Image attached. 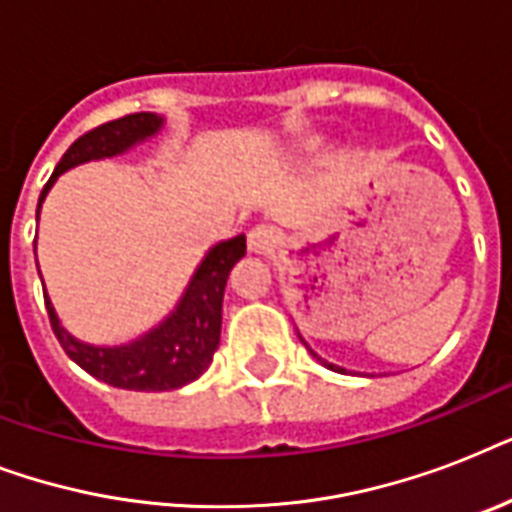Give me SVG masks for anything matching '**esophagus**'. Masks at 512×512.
<instances>
[{
    "mask_svg": "<svg viewBox=\"0 0 512 512\" xmlns=\"http://www.w3.org/2000/svg\"><path fill=\"white\" fill-rule=\"evenodd\" d=\"M247 244L252 252H257V255H273L276 252V247L281 244V233L273 228V225H255L252 231H249L247 236Z\"/></svg>",
    "mask_w": 512,
    "mask_h": 512,
    "instance_id": "esophagus-1",
    "label": "esophagus"
}]
</instances>
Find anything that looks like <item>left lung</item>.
I'll return each instance as SVG.
<instances>
[{"label":"left lung","mask_w":512,"mask_h":512,"mask_svg":"<svg viewBox=\"0 0 512 512\" xmlns=\"http://www.w3.org/2000/svg\"><path fill=\"white\" fill-rule=\"evenodd\" d=\"M313 356H316V353H313ZM324 364H327V361H324ZM329 366V369H335V372H337V366L335 364H327Z\"/></svg>","instance_id":"obj_1"}]
</instances>
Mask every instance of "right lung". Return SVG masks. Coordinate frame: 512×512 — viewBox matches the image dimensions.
I'll list each match as a JSON object with an SVG mask.
<instances>
[{"label":"right lung","mask_w":512,"mask_h":512,"mask_svg":"<svg viewBox=\"0 0 512 512\" xmlns=\"http://www.w3.org/2000/svg\"><path fill=\"white\" fill-rule=\"evenodd\" d=\"M162 127V119L148 111L127 114L122 119L106 122L95 130L84 132L82 138L71 143L63 159L58 162L52 177L44 185L39 196L42 207L44 196L55 183L60 172L71 170L76 164L103 159V156L122 154L132 143L154 135ZM36 207V217H39ZM247 252V239L236 236L231 241H220L209 249V255L201 260L199 271L193 273L191 284L185 289L183 300L170 319L151 329L140 340L122 345V348H95L74 340L66 329L58 324V316L52 311L50 300L44 295L47 316H50L52 332L58 337L60 348L68 358L82 366L92 377L124 390H175L183 388L207 369L217 345H220V324H223V292L233 263Z\"/></svg>","instance_id":"right-lung-1"}]
</instances>
